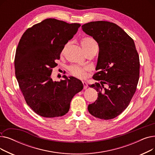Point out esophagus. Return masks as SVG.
Returning <instances> with one entry per match:
<instances>
[{
	"mask_svg": "<svg viewBox=\"0 0 155 155\" xmlns=\"http://www.w3.org/2000/svg\"><path fill=\"white\" fill-rule=\"evenodd\" d=\"M82 83H83V85H84V89H87V87H88V85H87V84L86 83V82H82Z\"/></svg>",
	"mask_w": 155,
	"mask_h": 155,
	"instance_id": "obj_1",
	"label": "esophagus"
}]
</instances>
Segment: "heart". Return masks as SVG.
I'll use <instances>...</instances> for the list:
<instances>
[{"mask_svg": "<svg viewBox=\"0 0 155 155\" xmlns=\"http://www.w3.org/2000/svg\"><path fill=\"white\" fill-rule=\"evenodd\" d=\"M80 44L82 46L83 50L86 53L88 51H91L94 49L97 48V45L95 41L91 37H84L80 39ZM67 45H65L63 48L61 54H63L64 52ZM91 69L88 67H82L79 65H71L69 68V71L70 74L78 78L84 79L87 77L88 72L90 71Z\"/></svg>", "mask_w": 155, "mask_h": 155, "instance_id": "obj_1", "label": "heart"}]
</instances>
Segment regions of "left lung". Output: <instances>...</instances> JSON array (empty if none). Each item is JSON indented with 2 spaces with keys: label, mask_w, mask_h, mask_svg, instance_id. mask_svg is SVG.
<instances>
[{
  "label": "left lung",
  "mask_w": 155,
  "mask_h": 155,
  "mask_svg": "<svg viewBox=\"0 0 155 155\" xmlns=\"http://www.w3.org/2000/svg\"><path fill=\"white\" fill-rule=\"evenodd\" d=\"M82 30L99 45V53L93 78L101 81L90 87L98 92V98L89 104L93 116L109 120L118 116L129 105L140 77V58L133 39L117 24L94 21L82 26ZM109 86L108 89L104 84Z\"/></svg>",
  "instance_id": "8db88e82"
}]
</instances>
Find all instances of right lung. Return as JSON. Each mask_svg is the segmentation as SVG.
I'll return each mask as SVG.
<instances>
[{"instance_id": "right-lung-1", "label": "right lung", "mask_w": 155, "mask_h": 155, "mask_svg": "<svg viewBox=\"0 0 155 155\" xmlns=\"http://www.w3.org/2000/svg\"><path fill=\"white\" fill-rule=\"evenodd\" d=\"M81 25L49 18L28 28L16 48L15 74L26 104L44 117H60L68 112L75 94L82 90L75 77L53 82V68L60 54Z\"/></svg>"}]
</instances>
